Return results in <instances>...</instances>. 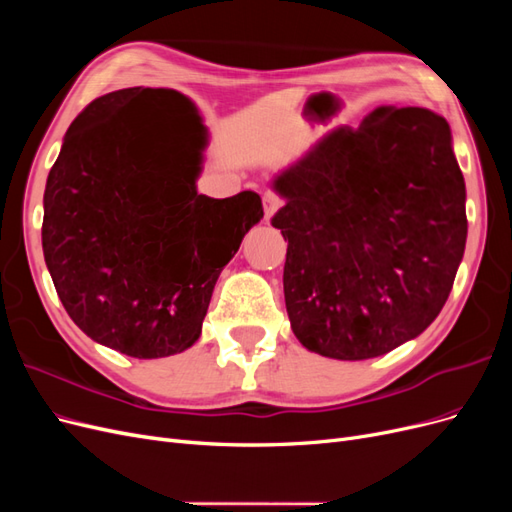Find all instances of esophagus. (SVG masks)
Wrapping results in <instances>:
<instances>
[{
  "label": "esophagus",
  "instance_id": "34e87169",
  "mask_svg": "<svg viewBox=\"0 0 512 512\" xmlns=\"http://www.w3.org/2000/svg\"><path fill=\"white\" fill-rule=\"evenodd\" d=\"M284 205V200H282V196L277 194V192H265V196H262V207H265V218L267 220H271V215L280 209Z\"/></svg>",
  "mask_w": 512,
  "mask_h": 512
}]
</instances>
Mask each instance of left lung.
Masks as SVG:
<instances>
[{
	"instance_id": "left-lung-1",
	"label": "left lung",
	"mask_w": 512,
	"mask_h": 512,
	"mask_svg": "<svg viewBox=\"0 0 512 512\" xmlns=\"http://www.w3.org/2000/svg\"><path fill=\"white\" fill-rule=\"evenodd\" d=\"M288 239L284 297L299 342L361 361L423 333L451 294L468 237L466 183L446 119L378 106L275 179Z\"/></svg>"
}]
</instances>
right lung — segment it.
<instances>
[{"label":"right lung","mask_w":512,"mask_h":512,"mask_svg":"<svg viewBox=\"0 0 512 512\" xmlns=\"http://www.w3.org/2000/svg\"><path fill=\"white\" fill-rule=\"evenodd\" d=\"M156 91L119 89L89 102L44 190L42 250L68 316L136 359L196 342L224 265L262 218L256 192H196L205 128L192 106L190 136L149 126L132 104Z\"/></svg>","instance_id":"add662e5"}]
</instances>
